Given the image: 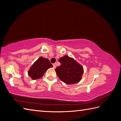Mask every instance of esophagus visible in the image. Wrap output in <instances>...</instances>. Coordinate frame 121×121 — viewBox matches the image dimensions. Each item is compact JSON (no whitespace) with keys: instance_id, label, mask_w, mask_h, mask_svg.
I'll return each instance as SVG.
<instances>
[{"instance_id":"34e87169","label":"esophagus","mask_w":121,"mask_h":121,"mask_svg":"<svg viewBox=\"0 0 121 121\" xmlns=\"http://www.w3.org/2000/svg\"><path fill=\"white\" fill-rule=\"evenodd\" d=\"M56 65H56V63H53V68H54V69L56 67Z\"/></svg>"}]
</instances>
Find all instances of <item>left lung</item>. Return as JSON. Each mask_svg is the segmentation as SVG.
Returning a JSON list of instances; mask_svg holds the SVG:
<instances>
[{"label": "left lung", "mask_w": 121, "mask_h": 121, "mask_svg": "<svg viewBox=\"0 0 121 121\" xmlns=\"http://www.w3.org/2000/svg\"><path fill=\"white\" fill-rule=\"evenodd\" d=\"M60 66L56 68V71L60 79L68 85L78 83L82 80L83 68L73 58L65 56L59 59Z\"/></svg>", "instance_id": "8db88e82"}]
</instances>
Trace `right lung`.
Listing matches in <instances>:
<instances>
[{
  "mask_svg": "<svg viewBox=\"0 0 121 121\" xmlns=\"http://www.w3.org/2000/svg\"><path fill=\"white\" fill-rule=\"evenodd\" d=\"M52 67L49 59L41 56L30 67L28 74L33 80L38 79L44 75L48 69Z\"/></svg>",
  "mask_w": 121,
  "mask_h": 121,
  "instance_id": "right-lung-1",
  "label": "right lung"
}]
</instances>
